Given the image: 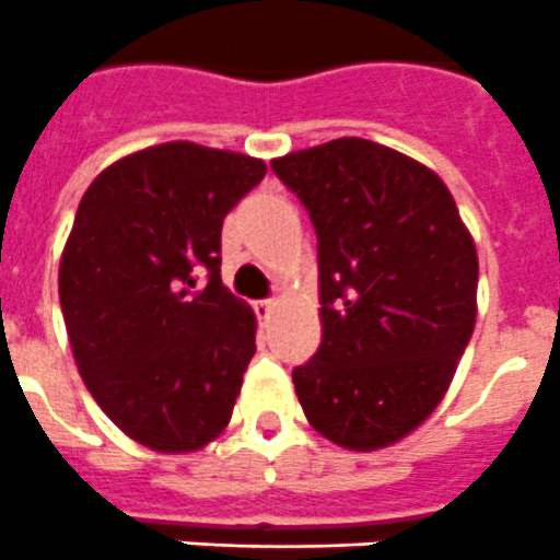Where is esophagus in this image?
<instances>
[{"label": "esophagus", "mask_w": 560, "mask_h": 560, "mask_svg": "<svg viewBox=\"0 0 560 560\" xmlns=\"http://www.w3.org/2000/svg\"><path fill=\"white\" fill-rule=\"evenodd\" d=\"M275 308H277L275 300H260V303H255L257 319H264V323H269L271 314H275Z\"/></svg>", "instance_id": "34e87169"}]
</instances>
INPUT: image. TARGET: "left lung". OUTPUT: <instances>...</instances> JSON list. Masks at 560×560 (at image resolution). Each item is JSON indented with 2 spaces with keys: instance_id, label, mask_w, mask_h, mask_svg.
Listing matches in <instances>:
<instances>
[{
  "instance_id": "obj_1",
  "label": "left lung",
  "mask_w": 560,
  "mask_h": 560,
  "mask_svg": "<svg viewBox=\"0 0 560 560\" xmlns=\"http://www.w3.org/2000/svg\"><path fill=\"white\" fill-rule=\"evenodd\" d=\"M319 249L323 345L294 370L305 418L348 452H378L448 393L477 323V246L432 167L361 137L271 160Z\"/></svg>"
}]
</instances>
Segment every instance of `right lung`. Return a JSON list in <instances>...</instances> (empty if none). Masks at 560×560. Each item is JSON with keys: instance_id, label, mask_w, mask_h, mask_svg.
I'll use <instances>...</instances> for the list:
<instances>
[{"instance_id": "add662e5", "label": "right lung", "mask_w": 560, "mask_h": 560, "mask_svg": "<svg viewBox=\"0 0 560 560\" xmlns=\"http://www.w3.org/2000/svg\"><path fill=\"white\" fill-rule=\"evenodd\" d=\"M264 176L176 140L112 162L78 205L58 266L69 345L97 407L151 452H199L230 423L257 319L221 283V226Z\"/></svg>"}]
</instances>
